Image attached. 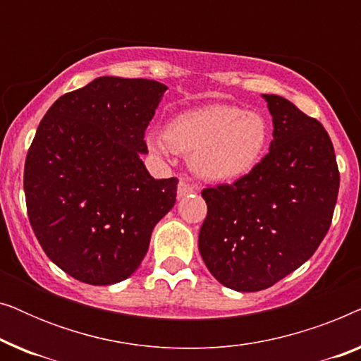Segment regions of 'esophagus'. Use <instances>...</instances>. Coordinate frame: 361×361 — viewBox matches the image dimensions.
<instances>
[{
    "label": "esophagus",
    "mask_w": 361,
    "mask_h": 361,
    "mask_svg": "<svg viewBox=\"0 0 361 361\" xmlns=\"http://www.w3.org/2000/svg\"><path fill=\"white\" fill-rule=\"evenodd\" d=\"M197 190L199 189H197L195 185H190L189 182L180 180L179 185H177V197H179V199H184V197H187L189 194H194Z\"/></svg>",
    "instance_id": "esophagus-1"
}]
</instances>
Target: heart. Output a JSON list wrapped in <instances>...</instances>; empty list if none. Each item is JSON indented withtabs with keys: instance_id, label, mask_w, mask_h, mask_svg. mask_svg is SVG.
I'll return each instance as SVG.
<instances>
[{
	"instance_id": "heart-1",
	"label": "heart",
	"mask_w": 361,
	"mask_h": 361,
	"mask_svg": "<svg viewBox=\"0 0 361 361\" xmlns=\"http://www.w3.org/2000/svg\"><path fill=\"white\" fill-rule=\"evenodd\" d=\"M164 137L151 135L147 145L157 154L169 146L190 152L197 176L209 180H230L248 174L263 159L269 146V123L259 111L214 103L179 113L167 123Z\"/></svg>"
}]
</instances>
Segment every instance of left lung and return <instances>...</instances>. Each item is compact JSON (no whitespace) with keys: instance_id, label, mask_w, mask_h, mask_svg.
I'll return each instance as SVG.
<instances>
[{"instance_id":"1","label":"left lung","mask_w":361,"mask_h":361,"mask_svg":"<svg viewBox=\"0 0 361 361\" xmlns=\"http://www.w3.org/2000/svg\"><path fill=\"white\" fill-rule=\"evenodd\" d=\"M269 152L233 184L207 187L199 251L212 276L240 293L268 289L315 253L332 224L340 174L324 126L278 95Z\"/></svg>"}]
</instances>
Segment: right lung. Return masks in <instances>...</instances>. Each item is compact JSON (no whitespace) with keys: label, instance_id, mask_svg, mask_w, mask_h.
<instances>
[{"label":"right lung","instance_id":"1","mask_svg":"<svg viewBox=\"0 0 361 361\" xmlns=\"http://www.w3.org/2000/svg\"><path fill=\"white\" fill-rule=\"evenodd\" d=\"M166 90L98 77L57 98L39 123L24 164L29 221L52 263L82 283L130 278L176 204L177 177L154 179L141 161Z\"/></svg>","mask_w":361,"mask_h":361}]
</instances>
